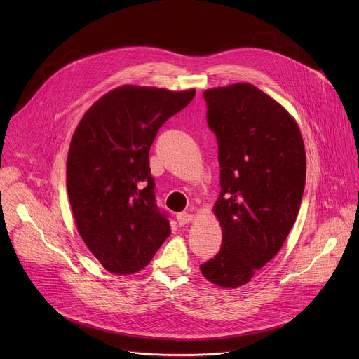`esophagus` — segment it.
<instances>
[{"mask_svg": "<svg viewBox=\"0 0 359 359\" xmlns=\"http://www.w3.org/2000/svg\"><path fill=\"white\" fill-rule=\"evenodd\" d=\"M176 219H177V222H179V224L180 226H184V224H189V223H191L193 220H194V216L193 215H190V213H179L177 216H176Z\"/></svg>", "mask_w": 359, "mask_h": 359, "instance_id": "esophagus-1", "label": "esophagus"}]
</instances>
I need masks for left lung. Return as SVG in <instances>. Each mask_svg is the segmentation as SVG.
<instances>
[{"instance_id":"8db88e82","label":"left lung","mask_w":359,"mask_h":359,"mask_svg":"<svg viewBox=\"0 0 359 359\" xmlns=\"http://www.w3.org/2000/svg\"><path fill=\"white\" fill-rule=\"evenodd\" d=\"M219 144L220 187L213 213L223 233L216 257L200 266L223 288L247 284L283 247L305 186V149L297 121L251 83L204 90Z\"/></svg>"}]
</instances>
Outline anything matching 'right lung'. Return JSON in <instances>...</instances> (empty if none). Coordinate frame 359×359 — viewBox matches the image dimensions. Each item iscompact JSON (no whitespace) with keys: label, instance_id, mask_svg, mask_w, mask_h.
Instances as JSON below:
<instances>
[{"label":"right lung","instance_id":"right-lung-1","mask_svg":"<svg viewBox=\"0 0 359 359\" xmlns=\"http://www.w3.org/2000/svg\"><path fill=\"white\" fill-rule=\"evenodd\" d=\"M194 95V89L122 85L100 96L72 135L67 187L75 224L112 274L143 270L170 234L155 201L149 149Z\"/></svg>","mask_w":359,"mask_h":359}]
</instances>
